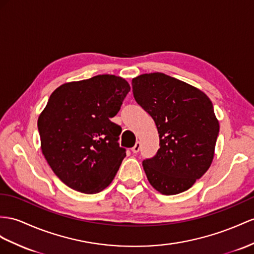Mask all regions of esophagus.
Returning <instances> with one entry per match:
<instances>
[{
  "label": "esophagus",
  "instance_id": "1",
  "mask_svg": "<svg viewBox=\"0 0 254 254\" xmlns=\"http://www.w3.org/2000/svg\"><path fill=\"white\" fill-rule=\"evenodd\" d=\"M140 147H141L140 142H139V141H136V142H135V146L132 148V151H133L134 153H137V152L140 150Z\"/></svg>",
  "mask_w": 254,
  "mask_h": 254
}]
</instances>
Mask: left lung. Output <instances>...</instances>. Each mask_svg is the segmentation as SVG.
I'll return each mask as SVG.
<instances>
[{
	"label": "left lung",
	"instance_id": "1",
	"mask_svg": "<svg viewBox=\"0 0 254 254\" xmlns=\"http://www.w3.org/2000/svg\"><path fill=\"white\" fill-rule=\"evenodd\" d=\"M135 101L152 117L160 149L142 161L150 185L164 195L185 192L210 167L219 121L203 91L163 73L133 78Z\"/></svg>",
	"mask_w": 254,
	"mask_h": 254
}]
</instances>
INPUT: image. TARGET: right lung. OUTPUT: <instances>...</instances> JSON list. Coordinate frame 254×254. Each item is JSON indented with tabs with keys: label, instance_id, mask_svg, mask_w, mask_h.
I'll return each instance as SVG.
<instances>
[{
	"label": "right lung",
	"instance_id": "right-lung-1",
	"mask_svg": "<svg viewBox=\"0 0 254 254\" xmlns=\"http://www.w3.org/2000/svg\"><path fill=\"white\" fill-rule=\"evenodd\" d=\"M128 82L115 75L63 83L38 117L41 148L49 166L75 191L94 194L114 180L126 158L120 126L110 121L128 93Z\"/></svg>",
	"mask_w": 254,
	"mask_h": 254
}]
</instances>
